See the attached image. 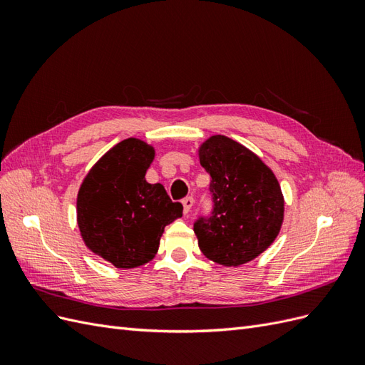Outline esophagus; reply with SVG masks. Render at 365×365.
I'll return each instance as SVG.
<instances>
[{
	"mask_svg": "<svg viewBox=\"0 0 365 365\" xmlns=\"http://www.w3.org/2000/svg\"><path fill=\"white\" fill-rule=\"evenodd\" d=\"M193 204H195L193 196H187V197H184V200H182V207H184V213H185V215L190 212V208L193 207Z\"/></svg>",
	"mask_w": 365,
	"mask_h": 365,
	"instance_id": "obj_1",
	"label": "esophagus"
}]
</instances>
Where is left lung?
<instances>
[{
  "instance_id": "left-lung-1",
  "label": "left lung",
  "mask_w": 365,
  "mask_h": 365,
  "mask_svg": "<svg viewBox=\"0 0 365 365\" xmlns=\"http://www.w3.org/2000/svg\"><path fill=\"white\" fill-rule=\"evenodd\" d=\"M212 176L213 212L195 222L204 256L224 267H240L279 236L284 200L272 170L256 153L225 135L207 138L197 150Z\"/></svg>"
}]
</instances>
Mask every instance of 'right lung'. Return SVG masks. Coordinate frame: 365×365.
Listing matches in <instances>:
<instances>
[{
  "label": "right lung",
  "mask_w": 365,
  "mask_h": 365,
  "mask_svg": "<svg viewBox=\"0 0 365 365\" xmlns=\"http://www.w3.org/2000/svg\"><path fill=\"white\" fill-rule=\"evenodd\" d=\"M155 149L126 138L109 149L82 181L77 193V225L88 250L115 268L150 262L164 227L182 216L163 184H149L146 172Z\"/></svg>",
  "instance_id": "add662e5"
}]
</instances>
